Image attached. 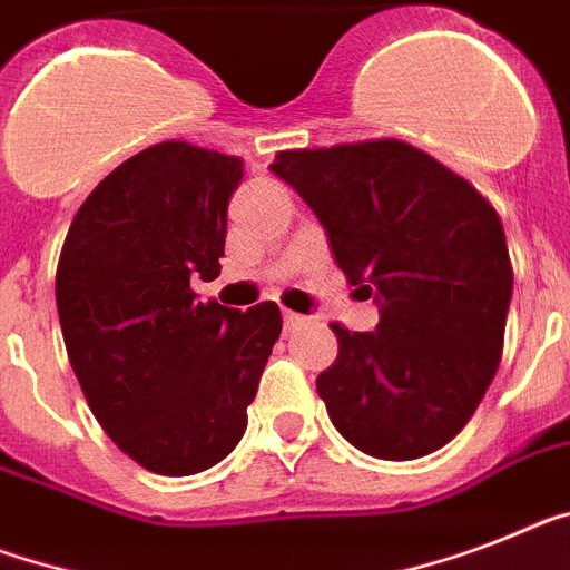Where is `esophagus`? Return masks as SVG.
Returning <instances> with one entry per match:
<instances>
[{"label": "esophagus", "mask_w": 570, "mask_h": 570, "mask_svg": "<svg viewBox=\"0 0 570 570\" xmlns=\"http://www.w3.org/2000/svg\"><path fill=\"white\" fill-rule=\"evenodd\" d=\"M284 324L286 327H298V324H304V315L293 313V309H284Z\"/></svg>", "instance_id": "1"}]
</instances>
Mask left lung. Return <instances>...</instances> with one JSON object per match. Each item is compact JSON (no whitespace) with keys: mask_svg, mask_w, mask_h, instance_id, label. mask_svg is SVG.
Returning a JSON list of instances; mask_svg holds the SVG:
<instances>
[{"mask_svg":"<svg viewBox=\"0 0 570 570\" xmlns=\"http://www.w3.org/2000/svg\"><path fill=\"white\" fill-rule=\"evenodd\" d=\"M322 219L338 269L380 307L374 333L330 324L315 391L344 440L382 461L446 446L504 347L513 263L490 199L400 138L281 150L269 165Z\"/></svg>","mask_w":570,"mask_h":570,"instance_id":"8db88e82","label":"left lung"}]
</instances>
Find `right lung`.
<instances>
[{"mask_svg": "<svg viewBox=\"0 0 570 570\" xmlns=\"http://www.w3.org/2000/svg\"><path fill=\"white\" fill-rule=\"evenodd\" d=\"M240 156L179 138L115 167L86 196L57 263L66 353L100 429L156 475L203 472L240 443L272 344L275 301H196L219 275Z\"/></svg>", "mask_w": 570, "mask_h": 570, "instance_id": "obj_1", "label": "right lung"}]
</instances>
